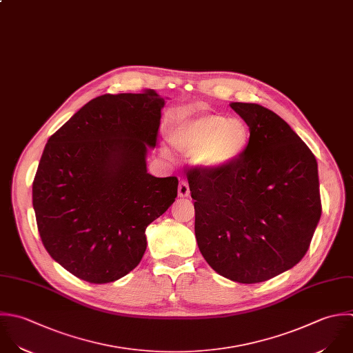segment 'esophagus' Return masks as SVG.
I'll use <instances>...</instances> for the list:
<instances>
[{"mask_svg": "<svg viewBox=\"0 0 353 353\" xmlns=\"http://www.w3.org/2000/svg\"><path fill=\"white\" fill-rule=\"evenodd\" d=\"M190 195V187H188V183L187 181H180L179 184V196L180 198H185Z\"/></svg>", "mask_w": 353, "mask_h": 353, "instance_id": "esophagus-1", "label": "esophagus"}]
</instances>
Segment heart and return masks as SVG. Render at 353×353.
<instances>
[{
	"instance_id": "b5f03b06",
	"label": "heart",
	"mask_w": 353,
	"mask_h": 353,
	"mask_svg": "<svg viewBox=\"0 0 353 353\" xmlns=\"http://www.w3.org/2000/svg\"><path fill=\"white\" fill-rule=\"evenodd\" d=\"M168 139L173 148L191 155L198 168L214 172L230 168L242 158L250 143V129L239 118L201 114L180 119Z\"/></svg>"
}]
</instances>
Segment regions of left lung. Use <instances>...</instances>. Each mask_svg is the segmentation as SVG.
<instances>
[{"label": "left lung", "mask_w": 353, "mask_h": 353, "mask_svg": "<svg viewBox=\"0 0 353 353\" xmlns=\"http://www.w3.org/2000/svg\"><path fill=\"white\" fill-rule=\"evenodd\" d=\"M250 129L232 166L187 172L195 236L208 264L239 283L268 281L301 261L321 220L318 162L274 111L231 103Z\"/></svg>", "instance_id": "8db88e82"}]
</instances>
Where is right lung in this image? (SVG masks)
I'll return each mask as SVG.
<instances>
[{
	"label": "right lung",
	"mask_w": 353,
	"mask_h": 353,
	"mask_svg": "<svg viewBox=\"0 0 353 353\" xmlns=\"http://www.w3.org/2000/svg\"><path fill=\"white\" fill-rule=\"evenodd\" d=\"M163 104L152 89L99 96L43 148L32 181L38 232L50 257L82 281L108 283L134 270L147 225L177 196L176 176L147 173Z\"/></svg>",
	"instance_id": "add662e5"
}]
</instances>
